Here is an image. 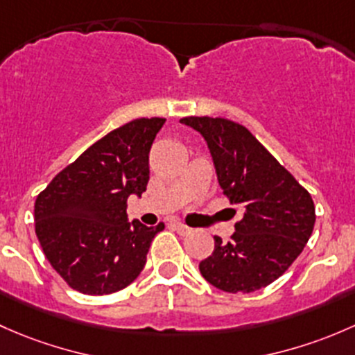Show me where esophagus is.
Segmentation results:
<instances>
[{"instance_id":"obj_1","label":"esophagus","mask_w":355,"mask_h":355,"mask_svg":"<svg viewBox=\"0 0 355 355\" xmlns=\"http://www.w3.org/2000/svg\"><path fill=\"white\" fill-rule=\"evenodd\" d=\"M173 225H174V229H176L179 234H182V236H186V234L191 232V227H188V225L182 224V222H179V220H174Z\"/></svg>"}]
</instances>
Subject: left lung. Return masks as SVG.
<instances>
[{"instance_id": "8db88e82", "label": "left lung", "mask_w": 355, "mask_h": 355, "mask_svg": "<svg viewBox=\"0 0 355 355\" xmlns=\"http://www.w3.org/2000/svg\"><path fill=\"white\" fill-rule=\"evenodd\" d=\"M181 123L202 133L224 195L244 208L229 243L214 237V253L200 263L203 279L232 294L270 286L311 237V195L243 124L208 116Z\"/></svg>"}]
</instances>
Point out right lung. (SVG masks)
Masks as SVG:
<instances>
[{
	"mask_svg": "<svg viewBox=\"0 0 355 355\" xmlns=\"http://www.w3.org/2000/svg\"><path fill=\"white\" fill-rule=\"evenodd\" d=\"M164 123L140 118L112 130L39 193L35 234L47 261L75 291L112 294L144 270L164 224L128 222L126 202L147 189L148 153Z\"/></svg>",
	"mask_w": 355,
	"mask_h": 355,
	"instance_id": "add662e5",
	"label": "right lung"
}]
</instances>
